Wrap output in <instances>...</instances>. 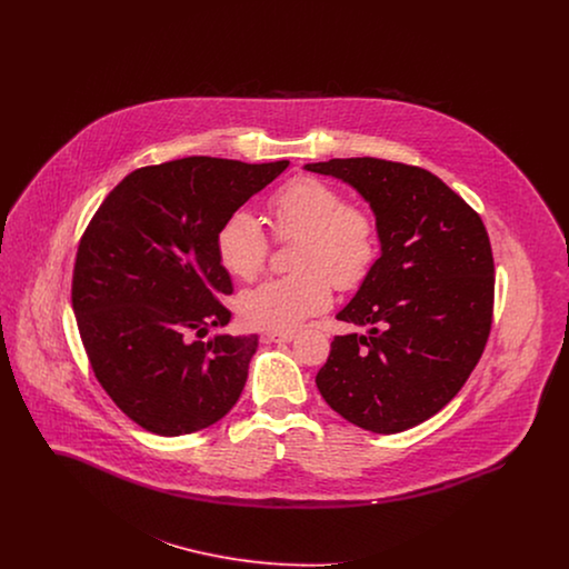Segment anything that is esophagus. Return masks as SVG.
<instances>
[{
  "label": "esophagus",
  "mask_w": 569,
  "mask_h": 569,
  "mask_svg": "<svg viewBox=\"0 0 569 569\" xmlns=\"http://www.w3.org/2000/svg\"><path fill=\"white\" fill-rule=\"evenodd\" d=\"M297 335L295 332H281V330H271L262 335L264 343H290Z\"/></svg>",
  "instance_id": "obj_1"
}]
</instances>
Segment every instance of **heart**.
Instances as JSON below:
<instances>
[{
	"instance_id": "b5f03b06",
	"label": "heart",
	"mask_w": 569,
	"mask_h": 569,
	"mask_svg": "<svg viewBox=\"0 0 569 569\" xmlns=\"http://www.w3.org/2000/svg\"><path fill=\"white\" fill-rule=\"evenodd\" d=\"M274 241H297V272L274 277L239 297L244 325L260 330H292L330 307L332 286L356 290L379 258V226L373 213L346 202L341 190L316 177H295L269 200ZM219 264L237 279L253 281L264 271L271 239L258 217L237 209L216 234Z\"/></svg>"
}]
</instances>
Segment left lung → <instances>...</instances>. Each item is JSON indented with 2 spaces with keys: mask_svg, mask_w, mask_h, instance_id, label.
Segmentation results:
<instances>
[{
  "mask_svg": "<svg viewBox=\"0 0 569 569\" xmlns=\"http://www.w3.org/2000/svg\"><path fill=\"white\" fill-rule=\"evenodd\" d=\"M365 196L381 256L337 316L367 335L335 337L316 383L365 431H407L448 406L487 348L495 262L487 228L433 172L378 158L307 163Z\"/></svg>",
  "mask_w": 569,
  "mask_h": 569,
  "instance_id": "left-lung-1",
  "label": "left lung"
}]
</instances>
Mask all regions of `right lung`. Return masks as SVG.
<instances>
[{
	"instance_id": "1",
	"label": "right lung",
	"mask_w": 569,
	"mask_h": 569,
	"mask_svg": "<svg viewBox=\"0 0 569 569\" xmlns=\"http://www.w3.org/2000/svg\"><path fill=\"white\" fill-rule=\"evenodd\" d=\"M288 163L193 156L142 166L84 228L72 272L82 346L114 406L144 431L196 433L239 401L258 337L202 341L230 322L216 234Z\"/></svg>"
}]
</instances>
